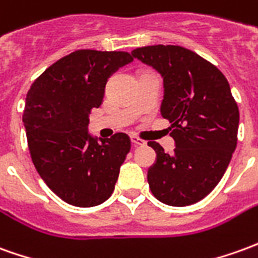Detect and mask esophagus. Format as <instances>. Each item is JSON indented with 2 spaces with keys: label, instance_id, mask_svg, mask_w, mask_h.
I'll return each instance as SVG.
<instances>
[{
  "label": "esophagus",
  "instance_id": "1",
  "mask_svg": "<svg viewBox=\"0 0 258 258\" xmlns=\"http://www.w3.org/2000/svg\"><path fill=\"white\" fill-rule=\"evenodd\" d=\"M131 142L134 144V147H144L147 142L141 140V138H138V137H131Z\"/></svg>",
  "mask_w": 258,
  "mask_h": 258
}]
</instances>
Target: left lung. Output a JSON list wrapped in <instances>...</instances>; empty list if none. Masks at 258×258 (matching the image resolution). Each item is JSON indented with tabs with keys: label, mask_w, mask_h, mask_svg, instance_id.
I'll use <instances>...</instances> for the list:
<instances>
[{
	"label": "left lung",
	"mask_w": 258,
	"mask_h": 258,
	"mask_svg": "<svg viewBox=\"0 0 258 258\" xmlns=\"http://www.w3.org/2000/svg\"><path fill=\"white\" fill-rule=\"evenodd\" d=\"M131 54L163 77L160 113L172 123L176 142L172 155L148 142L156 152L148 169L149 188L163 204H194L222 179L237 144L239 107L229 82L214 64L181 46H147Z\"/></svg>",
	"instance_id": "left-lung-1"
}]
</instances>
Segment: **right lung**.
<instances>
[{
  "label": "right lung",
  "mask_w": 258,
  "mask_h": 258,
  "mask_svg": "<svg viewBox=\"0 0 258 258\" xmlns=\"http://www.w3.org/2000/svg\"><path fill=\"white\" fill-rule=\"evenodd\" d=\"M133 60L127 51L77 50L48 67L26 95L23 124L33 165L68 204L95 207L114 190L131 141L124 133L93 138L89 113L103 102L109 77Z\"/></svg>",
  "instance_id": "add662e5"
}]
</instances>
